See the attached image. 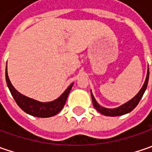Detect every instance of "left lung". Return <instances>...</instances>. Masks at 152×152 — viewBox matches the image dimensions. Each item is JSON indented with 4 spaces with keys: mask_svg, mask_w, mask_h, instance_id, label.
Returning <instances> with one entry per match:
<instances>
[{
    "mask_svg": "<svg viewBox=\"0 0 152 152\" xmlns=\"http://www.w3.org/2000/svg\"><path fill=\"white\" fill-rule=\"evenodd\" d=\"M148 80H149V68H148V72H147V76L146 79L145 81L143 87L141 88V90L139 91L137 95L134 97L132 100H130L129 102H128L125 104H124L123 106H121L119 107L114 108V109H108V108H105L101 107L96 101V99L94 98V96L91 93V98H92V103L94 107L96 109L99 113H101L105 116H109V117H115V116H120V115H124V114L128 113L129 112H131L132 110H134L135 107L138 105V103L140 102V99L143 96L144 93L146 90V87L148 85Z\"/></svg>",
    "mask_w": 152,
    "mask_h": 152,
    "instance_id": "8db88e82",
    "label": "left lung"
}]
</instances>
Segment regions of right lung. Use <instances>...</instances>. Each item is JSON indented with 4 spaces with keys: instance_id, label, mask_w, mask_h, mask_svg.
I'll return each instance as SVG.
<instances>
[{
    "instance_id": "right-lung-1",
    "label": "right lung",
    "mask_w": 152,
    "mask_h": 152,
    "mask_svg": "<svg viewBox=\"0 0 152 152\" xmlns=\"http://www.w3.org/2000/svg\"><path fill=\"white\" fill-rule=\"evenodd\" d=\"M6 81L8 86L9 91L12 97L14 98L16 103L18 105V107L26 113L38 118H49L58 113L64 107L67 101V96L73 85L71 84L69 85V87L64 91V93L61 96L55 101L50 102H39L25 96L16 91L9 80L7 69H6Z\"/></svg>"
}]
</instances>
